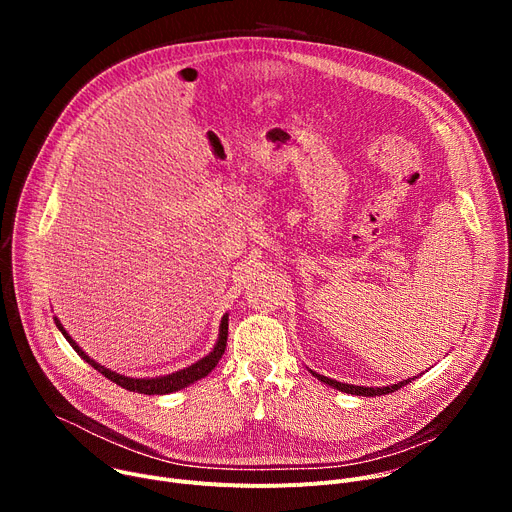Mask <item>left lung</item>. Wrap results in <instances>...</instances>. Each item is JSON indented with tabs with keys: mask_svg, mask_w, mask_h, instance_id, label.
<instances>
[{
	"mask_svg": "<svg viewBox=\"0 0 512 512\" xmlns=\"http://www.w3.org/2000/svg\"><path fill=\"white\" fill-rule=\"evenodd\" d=\"M317 380H321L324 384H328V386H332V388H336V390H340V392H346V394H357V396H382V394H390V392H396V390H400L402 386H407L411 380H415V378H409V380H402V382H398V384H392V386H384V388H369V386H355V384H342V382H336V380H332V378H326V375H319V373H315V371H311Z\"/></svg>",
	"mask_w": 512,
	"mask_h": 512,
	"instance_id": "1",
	"label": "left lung"
}]
</instances>
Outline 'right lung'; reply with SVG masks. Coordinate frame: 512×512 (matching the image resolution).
<instances>
[{
    "label": "right lung",
    "instance_id": "obj_1",
    "mask_svg": "<svg viewBox=\"0 0 512 512\" xmlns=\"http://www.w3.org/2000/svg\"><path fill=\"white\" fill-rule=\"evenodd\" d=\"M53 319H56L58 330L64 334V338L70 342V346L78 353L80 359H85L93 369H97L101 375H105L107 380H112L114 384L122 386L124 390L139 392V394H149V396H151V394H170V392L182 390V388H186V386L195 384L197 380L205 378V375H207L215 365H218V361L222 359V355H224V351H226V342H228V313H226V315L222 317V324H220L218 342H215L213 351H211L207 357L199 359L197 363L188 365V367H184V369H180V371H176V373L159 375V378H128V375H120V373H116V371H112V369H107V367L99 365L97 361H93V359L83 351V348H80V346L70 338V334H68V332L64 330V326L60 324V319H58V317H53Z\"/></svg>",
    "mask_w": 512,
    "mask_h": 512
}]
</instances>
